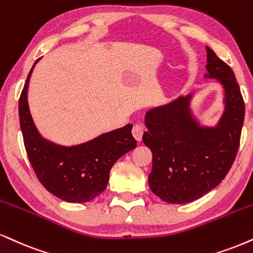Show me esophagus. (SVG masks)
Returning <instances> with one entry per match:
<instances>
[{
	"label": "esophagus",
	"mask_w": 253,
	"mask_h": 253,
	"mask_svg": "<svg viewBox=\"0 0 253 253\" xmlns=\"http://www.w3.org/2000/svg\"><path fill=\"white\" fill-rule=\"evenodd\" d=\"M144 132H145L144 127L140 126V125H134V126H133V128H132V134H133V136H134V138H135L136 141H141L142 134H144Z\"/></svg>",
	"instance_id": "34e87169"
}]
</instances>
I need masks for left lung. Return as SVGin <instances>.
Masks as SVG:
<instances>
[{"label": "left lung", "instance_id": "obj_1", "mask_svg": "<svg viewBox=\"0 0 253 253\" xmlns=\"http://www.w3.org/2000/svg\"><path fill=\"white\" fill-rule=\"evenodd\" d=\"M205 78L224 88L225 109L214 127L202 126L191 112L192 94L150 109L142 141L152 152L148 184L152 192L169 204L199 199L220 184L239 148L245 105L230 66L206 45Z\"/></svg>", "mask_w": 253, "mask_h": 253}]
</instances>
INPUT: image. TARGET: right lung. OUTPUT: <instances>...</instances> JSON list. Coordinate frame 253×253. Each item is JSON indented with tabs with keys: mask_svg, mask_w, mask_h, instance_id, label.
Segmentation results:
<instances>
[{
	"mask_svg": "<svg viewBox=\"0 0 253 253\" xmlns=\"http://www.w3.org/2000/svg\"><path fill=\"white\" fill-rule=\"evenodd\" d=\"M33 68L19 101L20 126L30 164L40 182L51 194L68 203L90 202L107 187L115 161L136 147L133 126L128 124L68 147L44 139L35 127L27 100Z\"/></svg>",
	"mask_w": 253,
	"mask_h": 253,
	"instance_id": "add662e5",
	"label": "right lung"
}]
</instances>
